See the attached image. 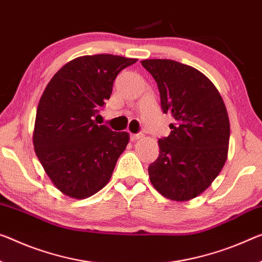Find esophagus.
<instances>
[{
    "label": "esophagus",
    "instance_id": "esophagus-1",
    "mask_svg": "<svg viewBox=\"0 0 262 262\" xmlns=\"http://www.w3.org/2000/svg\"><path fill=\"white\" fill-rule=\"evenodd\" d=\"M143 137V135L142 134H132L131 136H130V139L132 140V142H136V140H138V139H140Z\"/></svg>",
    "mask_w": 262,
    "mask_h": 262
}]
</instances>
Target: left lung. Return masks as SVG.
<instances>
[{
  "mask_svg": "<svg viewBox=\"0 0 262 262\" xmlns=\"http://www.w3.org/2000/svg\"><path fill=\"white\" fill-rule=\"evenodd\" d=\"M158 85L171 134L158 140L148 166L151 184L165 198L187 201L210 186L227 159L229 119L219 91L203 72L172 59H145Z\"/></svg>",
  "mask_w": 262,
  "mask_h": 262,
  "instance_id": "obj_1",
  "label": "left lung"
}]
</instances>
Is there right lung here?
Segmentation results:
<instances>
[{
    "label": "right lung",
    "instance_id": "obj_1",
    "mask_svg": "<svg viewBox=\"0 0 262 262\" xmlns=\"http://www.w3.org/2000/svg\"><path fill=\"white\" fill-rule=\"evenodd\" d=\"M136 62L108 54L80 56L48 83L33 143L44 171L63 194L89 198L110 180L130 136L98 125L94 118L110 98L117 75Z\"/></svg>",
    "mask_w": 262,
    "mask_h": 262
}]
</instances>
